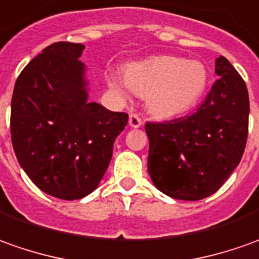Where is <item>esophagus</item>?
I'll use <instances>...</instances> for the list:
<instances>
[{
  "label": "esophagus",
  "instance_id": "esophagus-1",
  "mask_svg": "<svg viewBox=\"0 0 259 259\" xmlns=\"http://www.w3.org/2000/svg\"><path fill=\"white\" fill-rule=\"evenodd\" d=\"M130 125L133 128H138L142 125V119L138 114H130Z\"/></svg>",
  "mask_w": 259,
  "mask_h": 259
}]
</instances>
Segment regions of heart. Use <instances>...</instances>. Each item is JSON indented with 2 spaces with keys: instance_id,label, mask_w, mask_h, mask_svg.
I'll return each instance as SVG.
<instances>
[{
  "instance_id": "1",
  "label": "heart",
  "mask_w": 259,
  "mask_h": 259,
  "mask_svg": "<svg viewBox=\"0 0 259 259\" xmlns=\"http://www.w3.org/2000/svg\"><path fill=\"white\" fill-rule=\"evenodd\" d=\"M125 81L131 91L147 97L150 112L159 118H172L185 114L198 102L208 84V74L198 61L162 55L130 65ZM109 85L121 95L128 91L115 75L109 77Z\"/></svg>"
}]
</instances>
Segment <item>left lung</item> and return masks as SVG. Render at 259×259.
<instances>
[{
    "label": "left lung",
    "instance_id": "obj_1",
    "mask_svg": "<svg viewBox=\"0 0 259 259\" xmlns=\"http://www.w3.org/2000/svg\"><path fill=\"white\" fill-rule=\"evenodd\" d=\"M205 101L191 115L145 124L148 172L158 190L184 201L212 195L239 164L248 137L245 81L225 57L217 58Z\"/></svg>",
    "mask_w": 259,
    "mask_h": 259
}]
</instances>
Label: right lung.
Listing matches in <instances>:
<instances>
[{
    "mask_svg": "<svg viewBox=\"0 0 259 259\" xmlns=\"http://www.w3.org/2000/svg\"><path fill=\"white\" fill-rule=\"evenodd\" d=\"M84 45L54 42L21 71L11 101V141L31 181L48 195L79 199L102 180L128 114L88 101Z\"/></svg>",
    "mask_w": 259,
    "mask_h": 259,
    "instance_id": "1",
    "label": "right lung"
}]
</instances>
